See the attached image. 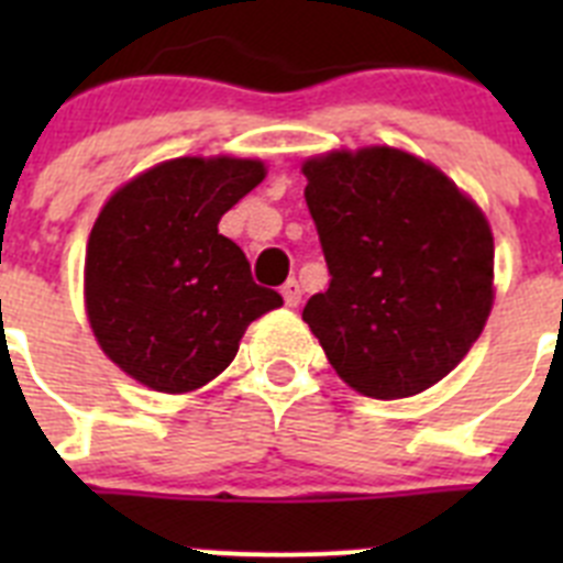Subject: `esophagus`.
<instances>
[{
    "mask_svg": "<svg viewBox=\"0 0 563 563\" xmlns=\"http://www.w3.org/2000/svg\"><path fill=\"white\" fill-rule=\"evenodd\" d=\"M282 296H285L287 307H298V301H301V287H298L296 278H290V282L282 287Z\"/></svg>",
    "mask_w": 563,
    "mask_h": 563,
    "instance_id": "obj_1",
    "label": "esophagus"
}]
</instances>
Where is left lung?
Wrapping results in <instances>:
<instances>
[{
    "instance_id": "8db88e82",
    "label": "left lung",
    "mask_w": 563,
    "mask_h": 563,
    "mask_svg": "<svg viewBox=\"0 0 563 563\" xmlns=\"http://www.w3.org/2000/svg\"><path fill=\"white\" fill-rule=\"evenodd\" d=\"M330 287L305 318L332 369L375 400L434 386L494 307V233L454 183L389 146L301 166Z\"/></svg>"
}]
</instances>
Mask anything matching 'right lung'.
I'll use <instances>...</instances> for the list:
<instances>
[{"label": "right lung", "mask_w": 563, "mask_h": 563, "mask_svg": "<svg viewBox=\"0 0 563 563\" xmlns=\"http://www.w3.org/2000/svg\"><path fill=\"white\" fill-rule=\"evenodd\" d=\"M265 180V163L177 157L109 197L87 242L84 296L101 350L154 391L206 386L282 296L258 287L220 220Z\"/></svg>", "instance_id": "1"}]
</instances>
